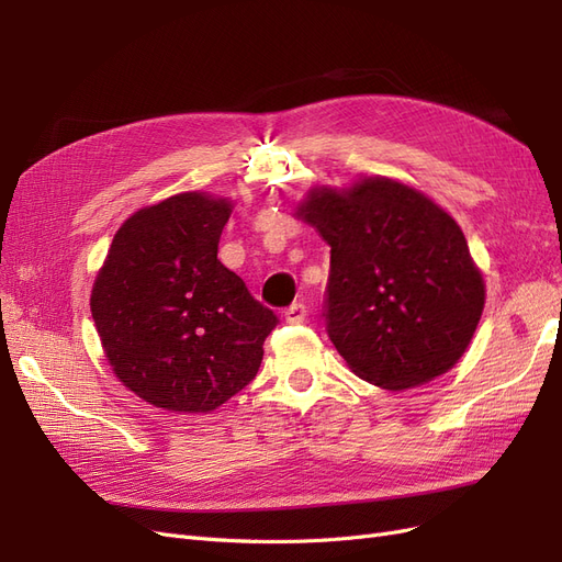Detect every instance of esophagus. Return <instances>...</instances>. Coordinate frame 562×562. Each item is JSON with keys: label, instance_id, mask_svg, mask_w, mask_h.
<instances>
[{"label": "esophagus", "instance_id": "obj_1", "mask_svg": "<svg viewBox=\"0 0 562 562\" xmlns=\"http://www.w3.org/2000/svg\"><path fill=\"white\" fill-rule=\"evenodd\" d=\"M283 316H285L288 323H302L304 318H307V304H304V302H293L291 307L285 310Z\"/></svg>", "mask_w": 562, "mask_h": 562}]
</instances>
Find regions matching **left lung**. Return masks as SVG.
<instances>
[{
  "instance_id": "8db88e82",
  "label": "left lung",
  "mask_w": 562,
  "mask_h": 562,
  "mask_svg": "<svg viewBox=\"0 0 562 562\" xmlns=\"http://www.w3.org/2000/svg\"><path fill=\"white\" fill-rule=\"evenodd\" d=\"M300 215L330 246L323 318L361 380L407 389L448 372L479 326L485 285L454 220L386 178L316 190Z\"/></svg>"
}]
</instances>
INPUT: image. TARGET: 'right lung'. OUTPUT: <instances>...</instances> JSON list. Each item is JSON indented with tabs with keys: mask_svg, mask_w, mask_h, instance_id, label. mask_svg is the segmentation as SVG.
<instances>
[{
	"mask_svg": "<svg viewBox=\"0 0 562 562\" xmlns=\"http://www.w3.org/2000/svg\"><path fill=\"white\" fill-rule=\"evenodd\" d=\"M232 206L187 192L114 234L91 314L114 375L147 403L211 413L258 375L279 316L217 260Z\"/></svg>",
	"mask_w": 562,
	"mask_h": 562,
	"instance_id": "add662e5",
	"label": "right lung"
}]
</instances>
